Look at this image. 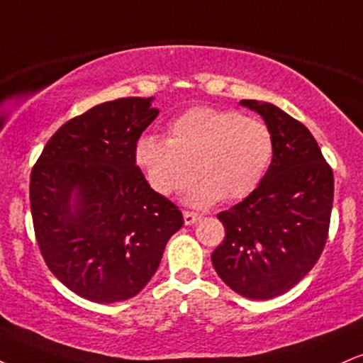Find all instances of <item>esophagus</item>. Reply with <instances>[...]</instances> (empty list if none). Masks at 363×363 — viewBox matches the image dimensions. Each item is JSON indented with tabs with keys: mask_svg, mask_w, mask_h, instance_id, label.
<instances>
[{
	"mask_svg": "<svg viewBox=\"0 0 363 363\" xmlns=\"http://www.w3.org/2000/svg\"><path fill=\"white\" fill-rule=\"evenodd\" d=\"M182 216H184V223L186 225H194L196 221H198L201 218L198 213H194V211H182Z\"/></svg>",
	"mask_w": 363,
	"mask_h": 363,
	"instance_id": "esophagus-1",
	"label": "esophagus"
}]
</instances>
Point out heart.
I'll return each instance as SVG.
<instances>
[{"instance_id": "b5f03b06", "label": "heart", "mask_w": 363, "mask_h": 363, "mask_svg": "<svg viewBox=\"0 0 363 363\" xmlns=\"http://www.w3.org/2000/svg\"><path fill=\"white\" fill-rule=\"evenodd\" d=\"M167 132V140L140 137L135 162L152 189L164 196L184 189L196 174L203 177L186 193V203L193 206L247 198L274 159L269 125L235 110L194 106L174 118Z\"/></svg>"}]
</instances>
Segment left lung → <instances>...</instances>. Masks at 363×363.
I'll return each mask as SVG.
<instances>
[{
    "mask_svg": "<svg viewBox=\"0 0 363 363\" xmlns=\"http://www.w3.org/2000/svg\"><path fill=\"white\" fill-rule=\"evenodd\" d=\"M240 104L269 125L274 159L252 194L218 213L225 240L211 262L240 296L272 299L294 287L320 259L333 208V170L301 121L270 103Z\"/></svg>",
    "mask_w": 363,
    "mask_h": 363,
    "instance_id": "obj_1",
    "label": "left lung"
}]
</instances>
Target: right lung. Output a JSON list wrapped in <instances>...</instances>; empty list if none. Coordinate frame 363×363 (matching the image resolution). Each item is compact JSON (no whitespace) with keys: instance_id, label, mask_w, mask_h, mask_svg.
I'll return each mask as SVG.
<instances>
[{"instance_id":"add662e5","label":"right lung","mask_w":363,"mask_h":363,"mask_svg":"<svg viewBox=\"0 0 363 363\" xmlns=\"http://www.w3.org/2000/svg\"><path fill=\"white\" fill-rule=\"evenodd\" d=\"M154 98H120L52 135L30 176V209L50 272L93 303L137 296L159 269L182 213L135 162Z\"/></svg>"}]
</instances>
